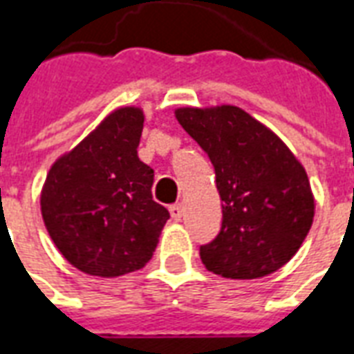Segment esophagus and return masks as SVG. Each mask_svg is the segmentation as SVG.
<instances>
[{
	"label": "esophagus",
	"mask_w": 354,
	"mask_h": 354,
	"mask_svg": "<svg viewBox=\"0 0 354 354\" xmlns=\"http://www.w3.org/2000/svg\"><path fill=\"white\" fill-rule=\"evenodd\" d=\"M169 210L172 219H176V221H180L184 217V204H172Z\"/></svg>",
	"instance_id": "obj_1"
}]
</instances>
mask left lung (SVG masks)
I'll return each mask as SVG.
<instances>
[{
  "label": "left lung",
  "mask_w": 354,
  "mask_h": 354,
  "mask_svg": "<svg viewBox=\"0 0 354 354\" xmlns=\"http://www.w3.org/2000/svg\"><path fill=\"white\" fill-rule=\"evenodd\" d=\"M178 124L210 157L223 223L201 248L206 270L257 279L297 255L315 216L304 165L276 133L234 104L180 106Z\"/></svg>",
  "instance_id": "left-lung-1"
}]
</instances>
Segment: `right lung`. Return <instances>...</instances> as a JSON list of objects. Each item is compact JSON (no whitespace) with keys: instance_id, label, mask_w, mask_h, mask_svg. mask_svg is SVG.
I'll return each instance as SVG.
<instances>
[{"instance_id":"obj_1","label":"right lung","mask_w":354,"mask_h":354,"mask_svg":"<svg viewBox=\"0 0 354 354\" xmlns=\"http://www.w3.org/2000/svg\"><path fill=\"white\" fill-rule=\"evenodd\" d=\"M140 106H120L52 163L41 214L65 261L84 274L118 277L150 261L169 212L151 197L153 169L138 159Z\"/></svg>"}]
</instances>
